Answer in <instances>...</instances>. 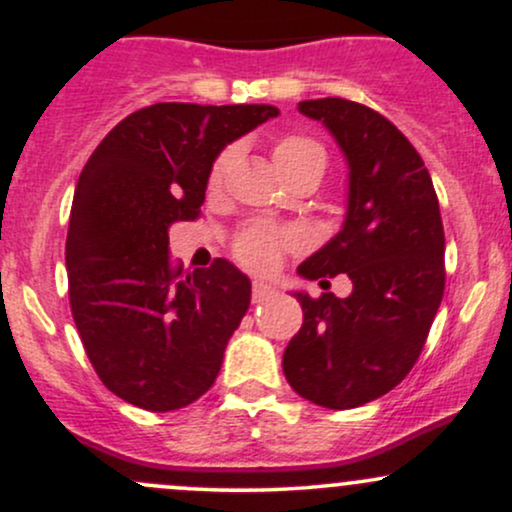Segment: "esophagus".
Instances as JSON below:
<instances>
[{
  "instance_id": "obj_1",
  "label": "esophagus",
  "mask_w": 512,
  "mask_h": 512,
  "mask_svg": "<svg viewBox=\"0 0 512 512\" xmlns=\"http://www.w3.org/2000/svg\"><path fill=\"white\" fill-rule=\"evenodd\" d=\"M276 293H279V289H276V284H272V281H264V279L252 281V301L255 303L269 301V298H274Z\"/></svg>"
}]
</instances>
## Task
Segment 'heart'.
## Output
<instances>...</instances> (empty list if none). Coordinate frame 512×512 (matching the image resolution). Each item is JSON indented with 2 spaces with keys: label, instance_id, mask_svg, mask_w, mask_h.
<instances>
[{
  "label": "heart",
  "instance_id": "obj_1",
  "mask_svg": "<svg viewBox=\"0 0 512 512\" xmlns=\"http://www.w3.org/2000/svg\"><path fill=\"white\" fill-rule=\"evenodd\" d=\"M274 163L279 170H286L291 166H298V163L310 161V158H325V151H322L320 144H315L313 139L301 137V134H286L279 142L274 144L272 149ZM233 161V149H223L219 156H216L214 166H211L209 182L216 185L226 173L228 163ZM286 243V236H281L279 231H272V228L264 226H252L236 240V255L240 262H245L248 267L262 269L269 267L279 255L281 245Z\"/></svg>",
  "mask_w": 512,
  "mask_h": 512
}]
</instances>
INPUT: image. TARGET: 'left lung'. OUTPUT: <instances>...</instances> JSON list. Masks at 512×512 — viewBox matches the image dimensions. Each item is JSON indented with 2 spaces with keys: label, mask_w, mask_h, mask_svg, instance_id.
<instances>
[{
  "label": "left lung",
  "mask_w": 512,
  "mask_h": 512,
  "mask_svg": "<svg viewBox=\"0 0 512 512\" xmlns=\"http://www.w3.org/2000/svg\"><path fill=\"white\" fill-rule=\"evenodd\" d=\"M349 166L339 233L298 267L303 279L346 274L351 293L293 291L303 327L284 351V375L308 402L354 409L402 383L424 349L445 289V233L431 175L383 115L346 98L301 101Z\"/></svg>",
  "instance_id": "left-lung-1"
}]
</instances>
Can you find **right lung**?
Listing matches in <instances>:
<instances>
[{"label": "right lung", "instance_id": "1", "mask_svg": "<svg viewBox=\"0 0 512 512\" xmlns=\"http://www.w3.org/2000/svg\"><path fill=\"white\" fill-rule=\"evenodd\" d=\"M276 115L274 105L156 103L110 129L81 170L69 303L98 378L134 407L182 409L219 375L250 279L228 260L173 269L168 231L199 216L216 156Z\"/></svg>", "mask_w": 512, "mask_h": 512}]
</instances>
